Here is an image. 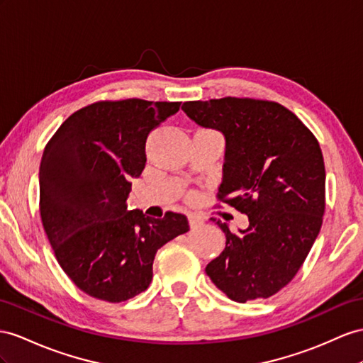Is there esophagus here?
I'll return each instance as SVG.
<instances>
[{
  "label": "esophagus",
  "mask_w": 363,
  "mask_h": 363,
  "mask_svg": "<svg viewBox=\"0 0 363 363\" xmlns=\"http://www.w3.org/2000/svg\"><path fill=\"white\" fill-rule=\"evenodd\" d=\"M189 222L191 228H198L199 225L203 224V218L199 215V213H190L189 215Z\"/></svg>",
  "instance_id": "esophagus-1"
}]
</instances>
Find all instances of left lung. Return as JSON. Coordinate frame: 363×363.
I'll return each mask as SVG.
<instances>
[{
    "label": "left lung",
    "mask_w": 363,
    "mask_h": 363,
    "mask_svg": "<svg viewBox=\"0 0 363 363\" xmlns=\"http://www.w3.org/2000/svg\"><path fill=\"white\" fill-rule=\"evenodd\" d=\"M194 123L225 136L218 199L248 216L207 265L211 282L231 301L267 299L291 281L318 238L325 213V164L318 139L274 101H187Z\"/></svg>",
    "instance_id": "8db88e82"
}]
</instances>
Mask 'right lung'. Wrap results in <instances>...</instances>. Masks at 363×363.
Instances as JSON below:
<instances>
[{"mask_svg": "<svg viewBox=\"0 0 363 363\" xmlns=\"http://www.w3.org/2000/svg\"><path fill=\"white\" fill-rule=\"evenodd\" d=\"M181 102L98 101L70 115L44 148L40 213L57 261L73 284L111 303L145 291L157 250L190 230L187 216L127 210L145 167L147 136Z\"/></svg>", "mask_w": 363, "mask_h": 363, "instance_id": "right-lung-1", "label": "right lung"}]
</instances>
